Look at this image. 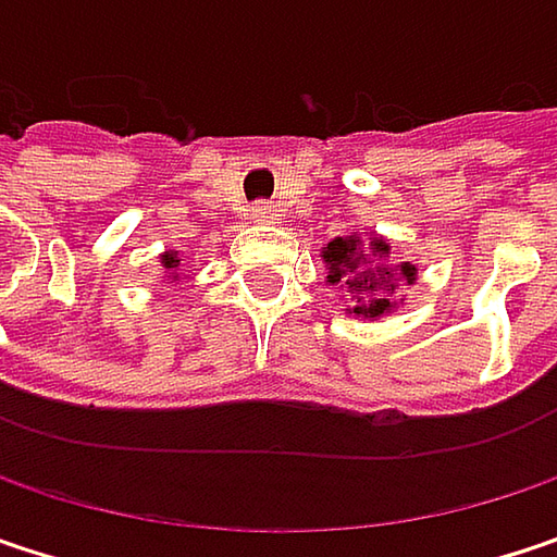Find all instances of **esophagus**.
Segmentation results:
<instances>
[{"label":"esophagus","mask_w":557,"mask_h":557,"mask_svg":"<svg viewBox=\"0 0 557 557\" xmlns=\"http://www.w3.org/2000/svg\"><path fill=\"white\" fill-rule=\"evenodd\" d=\"M248 216H251V223H274L277 220V210L271 203H255L248 210Z\"/></svg>","instance_id":"1"}]
</instances>
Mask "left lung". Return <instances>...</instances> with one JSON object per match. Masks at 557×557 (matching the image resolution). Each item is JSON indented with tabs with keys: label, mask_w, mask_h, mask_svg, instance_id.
<instances>
[{
	"label": "left lung",
	"mask_w": 557,
	"mask_h": 557,
	"mask_svg": "<svg viewBox=\"0 0 557 557\" xmlns=\"http://www.w3.org/2000/svg\"><path fill=\"white\" fill-rule=\"evenodd\" d=\"M322 261L329 271V286H341L350 296V315L363 322H380L392 315L405 299H398L401 286L418 280V264L395 261L392 242L385 235H337L322 248Z\"/></svg>",
	"instance_id": "left-lung-1"
}]
</instances>
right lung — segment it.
<instances>
[{
    "label": "right lung",
    "mask_w": 557,
    "mask_h": 557,
    "mask_svg": "<svg viewBox=\"0 0 557 557\" xmlns=\"http://www.w3.org/2000/svg\"><path fill=\"white\" fill-rule=\"evenodd\" d=\"M159 261H162V271H165V277L175 283L177 268H181V258H177V251H162V255H159Z\"/></svg>",
    "instance_id": "obj_1"
}]
</instances>
